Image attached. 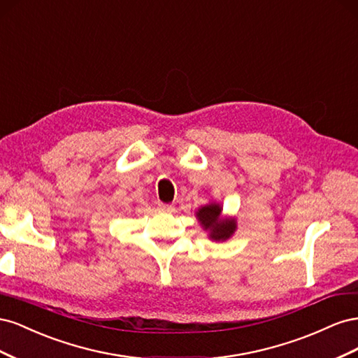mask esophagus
I'll list each match as a JSON object with an SVG mask.
<instances>
[{
    "instance_id": "esophagus-1",
    "label": "esophagus",
    "mask_w": 358,
    "mask_h": 358,
    "mask_svg": "<svg viewBox=\"0 0 358 358\" xmlns=\"http://www.w3.org/2000/svg\"><path fill=\"white\" fill-rule=\"evenodd\" d=\"M158 209H159L161 212H167V213L175 210V208H173L171 204H164V203H159V204H158Z\"/></svg>"
}]
</instances>
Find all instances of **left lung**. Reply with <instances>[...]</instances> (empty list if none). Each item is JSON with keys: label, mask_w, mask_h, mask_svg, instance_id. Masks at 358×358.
I'll return each mask as SVG.
<instances>
[{"label": "left lung", "mask_w": 358, "mask_h": 358, "mask_svg": "<svg viewBox=\"0 0 358 358\" xmlns=\"http://www.w3.org/2000/svg\"><path fill=\"white\" fill-rule=\"evenodd\" d=\"M196 218L201 229L208 231V237L213 242H225L233 237L237 230L234 216L222 215L221 203L209 201L196 210Z\"/></svg>", "instance_id": "obj_1"}]
</instances>
